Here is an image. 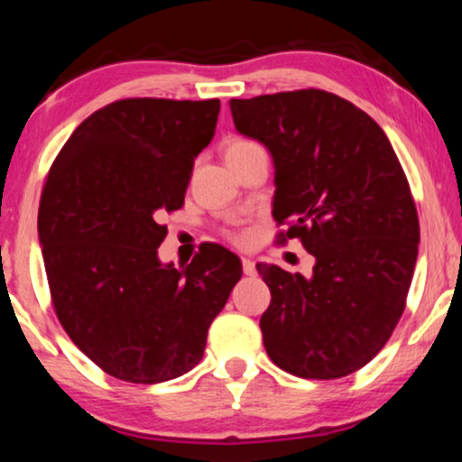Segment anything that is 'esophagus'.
I'll list each match as a JSON object with an SVG mask.
<instances>
[{"instance_id": "34e87169", "label": "esophagus", "mask_w": 462, "mask_h": 462, "mask_svg": "<svg viewBox=\"0 0 462 462\" xmlns=\"http://www.w3.org/2000/svg\"><path fill=\"white\" fill-rule=\"evenodd\" d=\"M242 269H244V273L245 275H256V264H254V261H252V258H242Z\"/></svg>"}]
</instances>
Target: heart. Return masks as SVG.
Returning <instances> with one entry per match:
<instances>
[{
	"label": "heart",
	"mask_w": 462,
	"mask_h": 462,
	"mask_svg": "<svg viewBox=\"0 0 462 462\" xmlns=\"http://www.w3.org/2000/svg\"><path fill=\"white\" fill-rule=\"evenodd\" d=\"M248 144H256V143H252V141H248V138H233V141L229 143V147H226V151H233V149H242V147H248ZM237 239V242H245V239H248V236H245V233H237V236H233Z\"/></svg>",
	"instance_id": "b5f03b06"
}]
</instances>
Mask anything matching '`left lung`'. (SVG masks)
<instances>
[{"label": "left lung", "mask_w": 462, "mask_h": 462, "mask_svg": "<svg viewBox=\"0 0 462 462\" xmlns=\"http://www.w3.org/2000/svg\"><path fill=\"white\" fill-rule=\"evenodd\" d=\"M229 105L239 134L273 157V218L288 226L277 239H300L315 256L309 280L256 264L271 290L264 349L294 376L351 374L393 334L419 256V214L402 163L381 125L332 92L309 88Z\"/></svg>", "instance_id": "1"}]
</instances>
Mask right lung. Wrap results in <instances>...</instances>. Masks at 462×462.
<instances>
[{
	"mask_svg": "<svg viewBox=\"0 0 462 462\" xmlns=\"http://www.w3.org/2000/svg\"><path fill=\"white\" fill-rule=\"evenodd\" d=\"M220 100L124 98L84 119L50 168L37 231L50 296L69 338L125 383L182 376L242 277L218 244L162 264V214L180 210Z\"/></svg>",
	"mask_w": 462,
	"mask_h": 462,
	"instance_id": "right-lung-1",
	"label": "right lung"
}]
</instances>
